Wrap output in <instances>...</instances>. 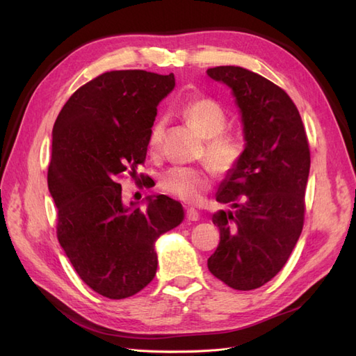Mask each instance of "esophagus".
I'll list each match as a JSON object with an SVG mask.
<instances>
[{
	"instance_id": "esophagus-1",
	"label": "esophagus",
	"mask_w": 356,
	"mask_h": 356,
	"mask_svg": "<svg viewBox=\"0 0 356 356\" xmlns=\"http://www.w3.org/2000/svg\"><path fill=\"white\" fill-rule=\"evenodd\" d=\"M186 217H187L188 221H197L200 218V215L195 208H187L186 209Z\"/></svg>"
}]
</instances>
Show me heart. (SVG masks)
Masks as SVG:
<instances>
[{"mask_svg": "<svg viewBox=\"0 0 356 356\" xmlns=\"http://www.w3.org/2000/svg\"><path fill=\"white\" fill-rule=\"evenodd\" d=\"M184 120L204 138L202 157L221 175L232 174L238 168L245 152V143L238 132L225 131L227 113L218 101L208 96H196L181 106ZM165 123L157 120L148 136V145L157 153L163 139ZM160 190L186 203H197L211 188V175L207 168L174 166L165 170L159 181Z\"/></svg>", "mask_w": 356, "mask_h": 356, "instance_id": "heart-1", "label": "heart"}]
</instances>
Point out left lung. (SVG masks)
I'll use <instances>...</instances> for the list:
<instances>
[{"instance_id":"8db88e82","label":"left lung","mask_w":356,"mask_h":356,"mask_svg":"<svg viewBox=\"0 0 356 356\" xmlns=\"http://www.w3.org/2000/svg\"><path fill=\"white\" fill-rule=\"evenodd\" d=\"M207 72L232 88L246 139L238 168L217 195L230 211L212 217L220 243L208 268L230 288L250 291L281 272L303 230L307 135L293 99L270 80L232 65Z\"/></svg>"}]
</instances>
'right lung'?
Masks as SVG:
<instances>
[{"label": "right lung", "instance_id": "add662e5", "mask_svg": "<svg viewBox=\"0 0 356 356\" xmlns=\"http://www.w3.org/2000/svg\"><path fill=\"white\" fill-rule=\"evenodd\" d=\"M174 74L104 72L75 90L53 126L47 184L58 208L56 234L81 281L106 298H127L157 270L154 242L184 217L165 195L147 208L126 204L120 179L144 165L157 105Z\"/></svg>", "mask_w": 356, "mask_h": 356}]
</instances>
